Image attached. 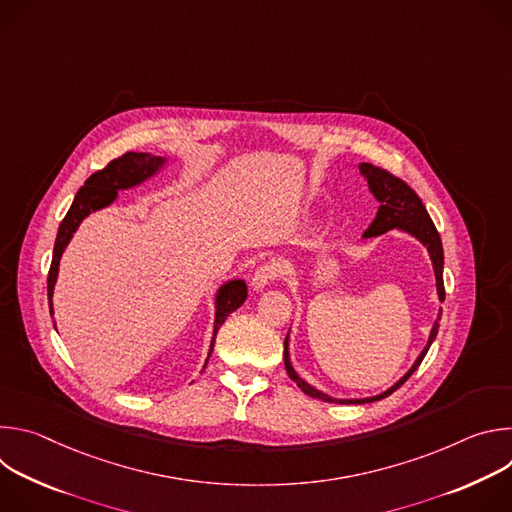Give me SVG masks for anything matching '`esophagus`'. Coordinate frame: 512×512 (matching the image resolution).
<instances>
[{
	"label": "esophagus",
	"mask_w": 512,
	"mask_h": 512,
	"mask_svg": "<svg viewBox=\"0 0 512 512\" xmlns=\"http://www.w3.org/2000/svg\"><path fill=\"white\" fill-rule=\"evenodd\" d=\"M277 275H279V267H277L275 263H265V265H261V267L253 273L251 285H253V289H263V287H267L273 279H277Z\"/></svg>",
	"instance_id": "esophagus-1"
}]
</instances>
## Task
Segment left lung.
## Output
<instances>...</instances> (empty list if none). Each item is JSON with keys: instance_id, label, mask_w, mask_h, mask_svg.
Returning <instances> with one entry per match:
<instances>
[{"instance_id": "obj_1", "label": "left lung", "mask_w": 512, "mask_h": 512, "mask_svg": "<svg viewBox=\"0 0 512 512\" xmlns=\"http://www.w3.org/2000/svg\"><path fill=\"white\" fill-rule=\"evenodd\" d=\"M358 170L360 174L364 176V180L369 182V190L373 192V196L379 200V210H377V216L375 221L369 225V229L364 231L362 239H371V237H379L391 229H399V231H405L409 233L411 237H415L429 253V259H431V265H433V273H435V287H437V298H440V302L446 300V291H444V247H442V239H440V233H437L433 221L429 218L421 198L415 194L413 188H409L401 178L389 174L387 170L383 168H377L373 164H358ZM440 316H442V308H440V314H437V320L433 322L431 326V332H429V338H427V344L425 348L421 350V354L417 356V360L413 362V367L393 385L389 387L387 391H383L381 395H375V397H364V399H336V397H330L318 389H314L310 383H306L296 371L294 367H291V360H289V334L285 336V342H283V362H285V371L289 375V379L294 381L306 395L314 397V399H320V401H328V403H342V405H362V403H373V401H379V399H385L389 397L391 393H395L421 364L423 356L427 354L431 342L435 340L437 336V328H440Z\"/></svg>"}]
</instances>
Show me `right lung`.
Instances as JSON below:
<instances>
[{
    "mask_svg": "<svg viewBox=\"0 0 512 512\" xmlns=\"http://www.w3.org/2000/svg\"><path fill=\"white\" fill-rule=\"evenodd\" d=\"M168 160L160 158V156H152V154H135V152H127L121 158L113 160L107 164V168L95 172L85 186L77 192L75 200H72L66 216L62 218V223L58 227V235H56V243H54V253H52V263H50V271H48V306H50V316L54 314L52 310V294H54V285H56V277H58V265H60V257L66 249V245L70 243L72 235L77 233L79 225L85 221V218L95 212L101 210L109 204H113V200L117 198L119 190H127L133 186L143 184L145 180H150L152 176H156L164 164ZM247 300V283L243 279H231L227 283H223L216 291L214 298V332H212V340H210V350H208V358L212 354L214 348V338L218 328L223 326V322L229 318L231 312H235L237 308L243 306V302ZM206 358V362H208ZM206 367V364H204Z\"/></svg>",
    "mask_w": 512,
    "mask_h": 512,
    "instance_id": "add662e5",
    "label": "right lung"
}]
</instances>
